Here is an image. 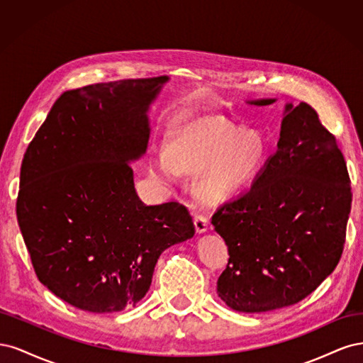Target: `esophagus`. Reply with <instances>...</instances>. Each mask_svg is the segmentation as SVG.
<instances>
[{
	"instance_id": "1",
	"label": "esophagus",
	"mask_w": 363,
	"mask_h": 363,
	"mask_svg": "<svg viewBox=\"0 0 363 363\" xmlns=\"http://www.w3.org/2000/svg\"><path fill=\"white\" fill-rule=\"evenodd\" d=\"M194 225H195V230L196 233H206L207 232V227H208V219L204 216V215H195L194 216Z\"/></svg>"
}]
</instances>
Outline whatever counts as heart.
Wrapping results in <instances>:
<instances>
[{"mask_svg":"<svg viewBox=\"0 0 363 363\" xmlns=\"http://www.w3.org/2000/svg\"><path fill=\"white\" fill-rule=\"evenodd\" d=\"M267 156L259 135L200 121L171 136L168 152L152 157V169L168 184L179 183L182 174H200L196 192L208 203H221L257 177Z\"/></svg>","mask_w":363,"mask_h":363,"instance_id":"obj_1","label":"heart"}]
</instances>
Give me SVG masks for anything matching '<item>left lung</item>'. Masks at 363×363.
Returning a JSON list of instances; mask_svg holds the SVG:
<instances>
[{
	"mask_svg": "<svg viewBox=\"0 0 363 363\" xmlns=\"http://www.w3.org/2000/svg\"><path fill=\"white\" fill-rule=\"evenodd\" d=\"M350 208V177L336 138L309 104H286L277 151L251 188L212 216L230 256L218 279L219 298L245 313L306 298L337 265Z\"/></svg>",
	"mask_w": 363,
	"mask_h": 363,
	"instance_id": "1",
	"label": "left lung"
}]
</instances>
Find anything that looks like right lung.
I'll return each instance as SVG.
<instances>
[{
    "instance_id": "1",
    "label": "right lung",
    "mask_w": 363,
    "mask_h": 363,
    "mask_svg": "<svg viewBox=\"0 0 363 363\" xmlns=\"http://www.w3.org/2000/svg\"><path fill=\"white\" fill-rule=\"evenodd\" d=\"M168 77L67 91L21 167L18 224L39 281L77 309L112 313L150 289L162 252L195 233L184 206H147L130 162L145 155L148 108Z\"/></svg>"
}]
</instances>
